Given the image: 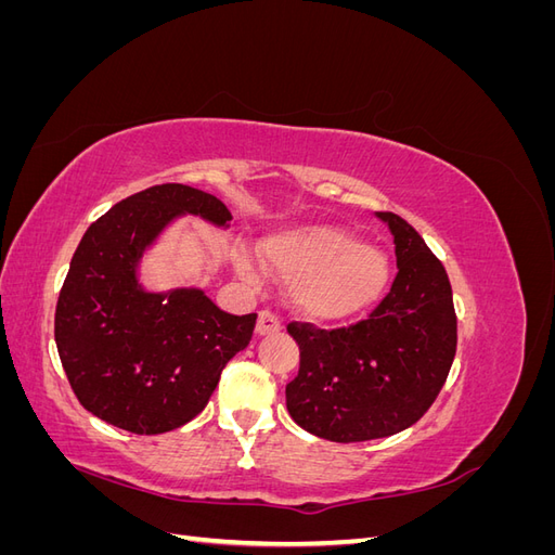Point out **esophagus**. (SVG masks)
I'll use <instances>...</instances> for the list:
<instances>
[{
  "mask_svg": "<svg viewBox=\"0 0 555 555\" xmlns=\"http://www.w3.org/2000/svg\"><path fill=\"white\" fill-rule=\"evenodd\" d=\"M280 328H282V322H280L278 314L268 312V310H261V312H259V322H257V333H259V335H273V333H278Z\"/></svg>",
  "mask_w": 555,
  "mask_h": 555,
  "instance_id": "obj_1",
  "label": "esophagus"
}]
</instances>
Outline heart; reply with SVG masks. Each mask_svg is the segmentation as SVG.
Here are the masks:
<instances>
[{"mask_svg": "<svg viewBox=\"0 0 555 555\" xmlns=\"http://www.w3.org/2000/svg\"><path fill=\"white\" fill-rule=\"evenodd\" d=\"M263 261L289 280V300L317 322H335L367 308L382 296L391 275L382 249L361 245L335 227H300L282 231L261 247ZM243 275L255 280L249 263Z\"/></svg>", "mask_w": 555, "mask_h": 555, "instance_id": "b5f03b06", "label": "heart"}]
</instances>
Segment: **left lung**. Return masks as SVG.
Instances as JSON below:
<instances>
[{"label": "left lung", "instance_id": "left-lung-1", "mask_svg": "<svg viewBox=\"0 0 555 555\" xmlns=\"http://www.w3.org/2000/svg\"><path fill=\"white\" fill-rule=\"evenodd\" d=\"M377 217L396 245L389 294L357 324L331 331L287 324L300 349L287 410L300 428L331 442L389 438L416 424L456 357V310L442 261L402 217Z\"/></svg>", "mask_w": 555, "mask_h": 555}]
</instances>
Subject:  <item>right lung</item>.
<instances>
[{
  "label": "right lung",
  "mask_w": 555,
  "mask_h": 555,
  "mask_svg": "<svg viewBox=\"0 0 555 555\" xmlns=\"http://www.w3.org/2000/svg\"><path fill=\"white\" fill-rule=\"evenodd\" d=\"M182 212L220 227L231 220L220 198L190 184L131 194L90 224L55 308L60 361L80 405L137 435L192 422L257 324L255 312L229 314L201 289L139 287L143 249Z\"/></svg>",
  "instance_id": "right-lung-1"
}]
</instances>
